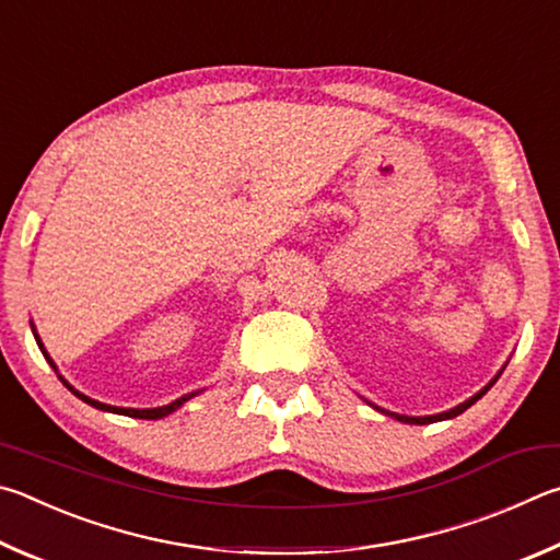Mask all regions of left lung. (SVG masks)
Wrapping results in <instances>:
<instances>
[{"label": "left lung", "instance_id": "left-lung-1", "mask_svg": "<svg viewBox=\"0 0 560 560\" xmlns=\"http://www.w3.org/2000/svg\"><path fill=\"white\" fill-rule=\"evenodd\" d=\"M502 371H504V366H502ZM502 371H499V374L489 381V384L479 390V394H475L472 398H467L465 404H459V406H455V408H450V410H445V413H438V416H418V418H413V416H398V413H388V410H384V408H378V406H374L376 410H381V413H386V416H390V418H396V420H400V423H410V425H428V423H438V420H447V418H455V416H459V413H465V410L472 406V404H477L479 398H482L489 388H492L494 384H497V378L502 376Z\"/></svg>", "mask_w": 560, "mask_h": 560}]
</instances>
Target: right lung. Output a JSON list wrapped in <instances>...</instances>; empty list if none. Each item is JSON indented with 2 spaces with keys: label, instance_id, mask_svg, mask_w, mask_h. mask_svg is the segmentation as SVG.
Here are the masks:
<instances>
[{
  "label": "right lung",
  "instance_id": "add662e5",
  "mask_svg": "<svg viewBox=\"0 0 560 560\" xmlns=\"http://www.w3.org/2000/svg\"><path fill=\"white\" fill-rule=\"evenodd\" d=\"M34 337H36V345H38V349L44 351V357L48 359V364H51L54 369H56V364L51 361V357L46 354V349H44V345H42V339H38V335H36V329H34ZM58 371V369H56ZM58 378L63 381V386L71 390L73 396H78L83 400V404H88V406H93V408H97V410H107V413H117V416H130V418H144V420H156V418H164V416H170V413H174L176 408H182L186 400L189 398H194V396H199V390H194V394H186V396H182V398H176V400H172L170 406H162V408H117V406H107V404H101V400H95V398H88L85 394H81V390H75L71 384H68V381L58 374Z\"/></svg>",
  "mask_w": 560,
  "mask_h": 560
}]
</instances>
